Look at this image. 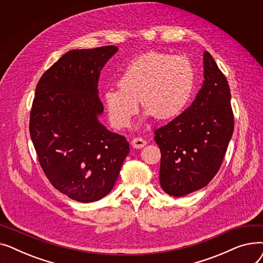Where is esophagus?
Returning a JSON list of instances; mask_svg holds the SVG:
<instances>
[{"instance_id":"1","label":"esophagus","mask_w":263,"mask_h":263,"mask_svg":"<svg viewBox=\"0 0 263 263\" xmlns=\"http://www.w3.org/2000/svg\"><path fill=\"white\" fill-rule=\"evenodd\" d=\"M146 144H147V142L144 139H142V137H134L132 142H131V145L136 149L143 148Z\"/></svg>"}]
</instances>
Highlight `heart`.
Masks as SVG:
<instances>
[{
    "instance_id": "obj_1",
    "label": "heart",
    "mask_w": 263,
    "mask_h": 263,
    "mask_svg": "<svg viewBox=\"0 0 263 263\" xmlns=\"http://www.w3.org/2000/svg\"><path fill=\"white\" fill-rule=\"evenodd\" d=\"M195 83L191 61L183 55L148 52L135 59L119 78V88H108L103 100L116 129L129 126L142 101L147 115L157 119L177 116L186 105Z\"/></svg>"
}]
</instances>
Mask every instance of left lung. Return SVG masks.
Masks as SVG:
<instances>
[{
  "instance_id": "left-lung-1",
  "label": "left lung",
  "mask_w": 263,
  "mask_h": 263,
  "mask_svg": "<svg viewBox=\"0 0 263 263\" xmlns=\"http://www.w3.org/2000/svg\"><path fill=\"white\" fill-rule=\"evenodd\" d=\"M203 77L192 104L155 131L161 150L160 184L171 196H184L212 180L233 133L228 81L208 51L203 53Z\"/></svg>"
}]
</instances>
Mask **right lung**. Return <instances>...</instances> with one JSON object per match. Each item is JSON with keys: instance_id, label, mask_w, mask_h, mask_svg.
<instances>
[{"instance_id": "add662e5", "label": "right lung", "mask_w": 263, "mask_h": 263, "mask_svg": "<svg viewBox=\"0 0 263 263\" xmlns=\"http://www.w3.org/2000/svg\"><path fill=\"white\" fill-rule=\"evenodd\" d=\"M116 46L71 50L37 83L30 134L51 184L80 202L97 201L112 191L130 148L126 137L98 120L100 71Z\"/></svg>"}]
</instances>
